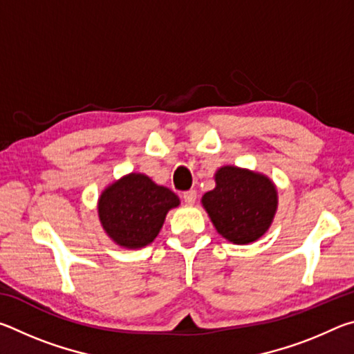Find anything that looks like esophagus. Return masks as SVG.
Wrapping results in <instances>:
<instances>
[{"mask_svg":"<svg viewBox=\"0 0 354 354\" xmlns=\"http://www.w3.org/2000/svg\"><path fill=\"white\" fill-rule=\"evenodd\" d=\"M183 198L185 203H187V205H192V203H195V200H196V190H194V189L185 190L183 194Z\"/></svg>","mask_w":354,"mask_h":354,"instance_id":"34e87169","label":"esophagus"}]
</instances>
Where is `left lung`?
Segmentation results:
<instances>
[{
	"instance_id": "1",
	"label": "left lung",
	"mask_w": 354,
	"mask_h": 354,
	"mask_svg": "<svg viewBox=\"0 0 354 354\" xmlns=\"http://www.w3.org/2000/svg\"><path fill=\"white\" fill-rule=\"evenodd\" d=\"M215 189L203 196V206L217 231L237 245L257 241L277 212L273 183L237 167H221L215 173Z\"/></svg>"
}]
</instances>
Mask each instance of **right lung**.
<instances>
[{
	"label": "right lung",
	"mask_w": 354,
	"mask_h": 354,
	"mask_svg": "<svg viewBox=\"0 0 354 354\" xmlns=\"http://www.w3.org/2000/svg\"><path fill=\"white\" fill-rule=\"evenodd\" d=\"M179 205L170 189L131 173L100 196L98 214L104 231L124 248H142L159 234L167 212Z\"/></svg>",
	"instance_id": "obj_1"
}]
</instances>
